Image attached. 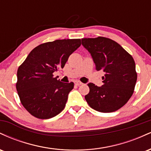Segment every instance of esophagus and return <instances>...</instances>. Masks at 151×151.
Listing matches in <instances>:
<instances>
[{
	"label": "esophagus",
	"mask_w": 151,
	"mask_h": 151,
	"mask_svg": "<svg viewBox=\"0 0 151 151\" xmlns=\"http://www.w3.org/2000/svg\"><path fill=\"white\" fill-rule=\"evenodd\" d=\"M74 84H75V85L79 86V85H81V84H82V83L80 82V81H75V82H74Z\"/></svg>",
	"instance_id": "34e87169"
}]
</instances>
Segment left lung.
<instances>
[{
	"mask_svg": "<svg viewBox=\"0 0 151 151\" xmlns=\"http://www.w3.org/2000/svg\"><path fill=\"white\" fill-rule=\"evenodd\" d=\"M81 44L91 54L96 70L104 73L101 86L88 84L86 102L97 111H116L127 103L134 91L137 80L134 60L120 45L109 38H82Z\"/></svg>",
	"mask_w": 151,
	"mask_h": 151,
	"instance_id": "8db88e82",
	"label": "left lung"
}]
</instances>
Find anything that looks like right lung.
Listing matches in <instances>:
<instances>
[{
  "label": "right lung",
  "mask_w": 151,
  "mask_h": 151,
  "mask_svg": "<svg viewBox=\"0 0 151 151\" xmlns=\"http://www.w3.org/2000/svg\"><path fill=\"white\" fill-rule=\"evenodd\" d=\"M81 45L80 39L57 40L35 47L18 67L16 89L21 104L33 116L47 119L65 109L74 83L53 77Z\"/></svg>",
  "instance_id": "obj_1"
}]
</instances>
